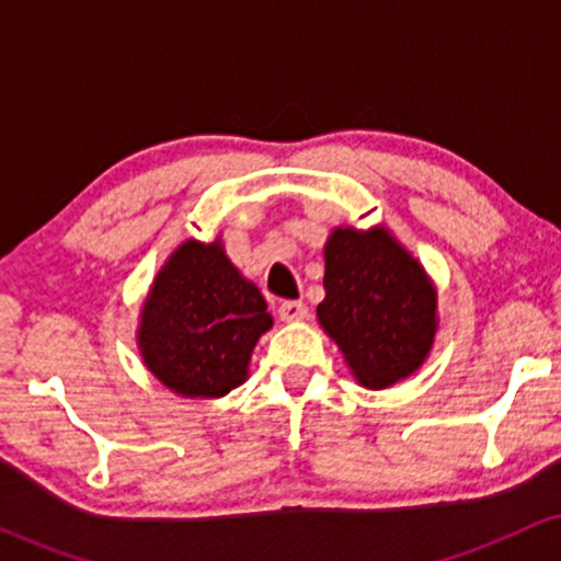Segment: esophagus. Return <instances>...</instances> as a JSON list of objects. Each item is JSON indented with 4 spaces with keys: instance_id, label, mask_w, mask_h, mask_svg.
<instances>
[{
    "instance_id": "esophagus-1",
    "label": "esophagus",
    "mask_w": 561,
    "mask_h": 561,
    "mask_svg": "<svg viewBox=\"0 0 561 561\" xmlns=\"http://www.w3.org/2000/svg\"><path fill=\"white\" fill-rule=\"evenodd\" d=\"M308 317V308L306 302L300 300H285L279 306V319L287 321V324H293V321H302Z\"/></svg>"
}]
</instances>
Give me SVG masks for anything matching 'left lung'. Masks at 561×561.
I'll return each instance as SVG.
<instances>
[{
	"instance_id": "1",
	"label": "left lung",
	"mask_w": 561,
	"mask_h": 561,
	"mask_svg": "<svg viewBox=\"0 0 561 561\" xmlns=\"http://www.w3.org/2000/svg\"><path fill=\"white\" fill-rule=\"evenodd\" d=\"M324 289L317 319L362 388H390L427 362L440 321L437 287L388 227H334Z\"/></svg>"
}]
</instances>
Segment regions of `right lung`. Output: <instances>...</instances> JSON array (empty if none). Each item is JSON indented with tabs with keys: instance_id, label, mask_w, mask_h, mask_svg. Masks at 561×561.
Instances as JSON below:
<instances>
[{
	"instance_id": "1",
	"label": "right lung",
	"mask_w": 561,
	"mask_h": 561,
	"mask_svg": "<svg viewBox=\"0 0 561 561\" xmlns=\"http://www.w3.org/2000/svg\"><path fill=\"white\" fill-rule=\"evenodd\" d=\"M261 289L214 242L184 240L139 308L137 347L147 371L182 398H221L248 379L250 356L272 330Z\"/></svg>"
}]
</instances>
